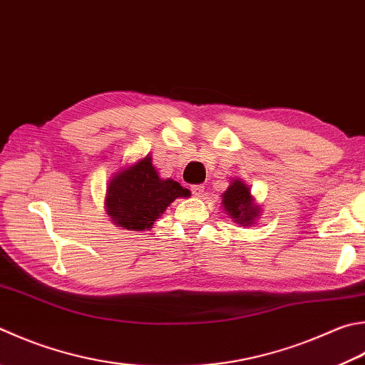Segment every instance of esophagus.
<instances>
[{
    "mask_svg": "<svg viewBox=\"0 0 365 365\" xmlns=\"http://www.w3.org/2000/svg\"><path fill=\"white\" fill-rule=\"evenodd\" d=\"M192 194H194L195 197H203L205 194V185L203 184H194L192 185Z\"/></svg>",
    "mask_w": 365,
    "mask_h": 365,
    "instance_id": "obj_1",
    "label": "esophagus"
}]
</instances>
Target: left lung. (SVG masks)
<instances>
[{
    "label": "left lung",
    "mask_w": 365,
    "mask_h": 365,
    "mask_svg": "<svg viewBox=\"0 0 365 365\" xmlns=\"http://www.w3.org/2000/svg\"><path fill=\"white\" fill-rule=\"evenodd\" d=\"M222 205L233 222L250 225L259 216V206L252 203L251 190L247 185L235 180L222 194Z\"/></svg>",
    "instance_id": "left-lung-1"
}]
</instances>
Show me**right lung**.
<instances>
[{"instance_id": "add662e5", "label": "right lung", "mask_w": 365, "mask_h": 365, "mask_svg": "<svg viewBox=\"0 0 365 365\" xmlns=\"http://www.w3.org/2000/svg\"><path fill=\"white\" fill-rule=\"evenodd\" d=\"M189 190L173 180H160L146 155L115 175L106 190V211L111 221L127 230H149L167 206Z\"/></svg>"}]
</instances>
